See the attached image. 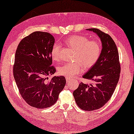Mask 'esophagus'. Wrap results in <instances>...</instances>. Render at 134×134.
Segmentation results:
<instances>
[{"label": "esophagus", "instance_id": "1", "mask_svg": "<svg viewBox=\"0 0 134 134\" xmlns=\"http://www.w3.org/2000/svg\"><path fill=\"white\" fill-rule=\"evenodd\" d=\"M65 79H66V82L67 83H69V82L71 81V79L70 78H65Z\"/></svg>", "mask_w": 134, "mask_h": 134}]
</instances>
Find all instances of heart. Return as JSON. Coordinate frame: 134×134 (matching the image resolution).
I'll return each instance as SVG.
<instances>
[{
	"mask_svg": "<svg viewBox=\"0 0 134 134\" xmlns=\"http://www.w3.org/2000/svg\"><path fill=\"white\" fill-rule=\"evenodd\" d=\"M68 46L75 49L73 55L74 62L67 63L60 65L58 72L65 78H72L83 72V66L89 69L94 65L100 56L102 47L97 40H89L86 37L72 35L64 40ZM61 46L58 42L53 44L51 55L54 60L59 59Z\"/></svg>",
	"mask_w": 134,
	"mask_h": 134,
	"instance_id": "1",
	"label": "heart"
}]
</instances>
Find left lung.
Wrapping results in <instances>:
<instances>
[{
    "mask_svg": "<svg viewBox=\"0 0 134 134\" xmlns=\"http://www.w3.org/2000/svg\"><path fill=\"white\" fill-rule=\"evenodd\" d=\"M87 30L98 36L102 48L98 61L83 76L94 83L81 82L73 96L81 109L92 111L101 108L109 100L119 80L121 68L118 48L112 37L96 28Z\"/></svg>",
    "mask_w": 134,
    "mask_h": 134,
    "instance_id": "1",
    "label": "left lung"
}]
</instances>
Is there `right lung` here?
<instances>
[{
    "label": "right lung",
    "instance_id": "obj_1",
    "mask_svg": "<svg viewBox=\"0 0 134 134\" xmlns=\"http://www.w3.org/2000/svg\"><path fill=\"white\" fill-rule=\"evenodd\" d=\"M54 43L53 36L38 31L22 39L16 50L13 74L19 93L38 109L55 104L66 83L63 76L47 77L56 72L51 55Z\"/></svg>",
    "mask_w": 134,
    "mask_h": 134
}]
</instances>
